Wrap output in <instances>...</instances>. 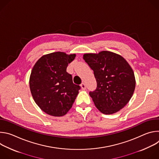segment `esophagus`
Instances as JSON below:
<instances>
[{
	"instance_id": "1",
	"label": "esophagus",
	"mask_w": 159,
	"mask_h": 159,
	"mask_svg": "<svg viewBox=\"0 0 159 159\" xmlns=\"http://www.w3.org/2000/svg\"><path fill=\"white\" fill-rule=\"evenodd\" d=\"M80 86H81V87H82V89H85V84L84 83V82H82L81 84H80Z\"/></svg>"
}]
</instances>
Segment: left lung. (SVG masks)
Masks as SVG:
<instances>
[{
	"label": "left lung",
	"instance_id": "obj_1",
	"mask_svg": "<svg viewBox=\"0 0 159 159\" xmlns=\"http://www.w3.org/2000/svg\"><path fill=\"white\" fill-rule=\"evenodd\" d=\"M83 58L96 79V89L89 92L96 107L105 115L124 107L135 88L134 73L128 62L121 56L108 51L84 54Z\"/></svg>",
	"mask_w": 159,
	"mask_h": 159
}]
</instances>
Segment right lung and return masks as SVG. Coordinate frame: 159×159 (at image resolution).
Returning <instances> with one entry per match:
<instances>
[{"label": "right lung", "instance_id": "1", "mask_svg": "<svg viewBox=\"0 0 159 159\" xmlns=\"http://www.w3.org/2000/svg\"><path fill=\"white\" fill-rule=\"evenodd\" d=\"M75 54L52 53L41 57L31 71L30 87L37 105L48 115L62 116L72 107L80 86L74 84L66 67Z\"/></svg>", "mask_w": 159, "mask_h": 159}]
</instances>
